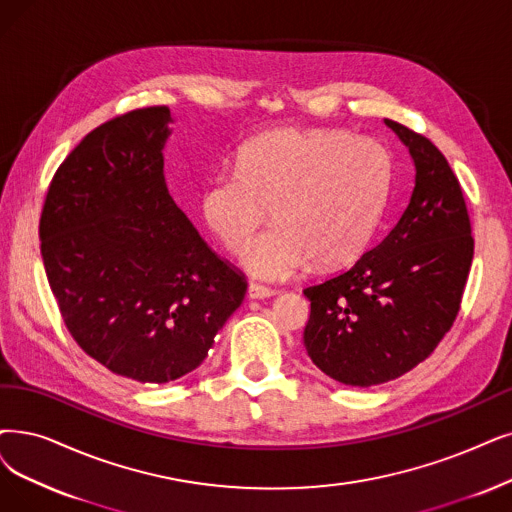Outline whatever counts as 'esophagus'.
Listing matches in <instances>:
<instances>
[{
	"instance_id": "obj_1",
	"label": "esophagus",
	"mask_w": 512,
	"mask_h": 512,
	"mask_svg": "<svg viewBox=\"0 0 512 512\" xmlns=\"http://www.w3.org/2000/svg\"><path fill=\"white\" fill-rule=\"evenodd\" d=\"M275 294H277L275 290H271V288H264V285H260V283H250V285H248V298H250V300L271 298V296H275Z\"/></svg>"
}]
</instances>
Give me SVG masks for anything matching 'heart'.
<instances>
[{
  "instance_id": "obj_1",
  "label": "heart",
  "mask_w": 512,
  "mask_h": 512,
  "mask_svg": "<svg viewBox=\"0 0 512 512\" xmlns=\"http://www.w3.org/2000/svg\"><path fill=\"white\" fill-rule=\"evenodd\" d=\"M391 157L372 138L321 128H281L250 140L237 170L218 172L199 191V216L231 252L260 224H279L243 252L262 279H288L315 260L332 269L370 243L391 189Z\"/></svg>"
}]
</instances>
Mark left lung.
<instances>
[{
    "mask_svg": "<svg viewBox=\"0 0 512 512\" xmlns=\"http://www.w3.org/2000/svg\"><path fill=\"white\" fill-rule=\"evenodd\" d=\"M410 151L414 191L395 227L351 269L304 290V346L323 374L374 386L414 370L452 327L475 241L460 182L422 134L384 119Z\"/></svg>",
    "mask_w": 512,
    "mask_h": 512,
    "instance_id": "left-lung-1",
    "label": "left lung"
}]
</instances>
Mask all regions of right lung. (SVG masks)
<instances>
[{
  "instance_id": "right-lung-1",
  "label": "right lung",
  "mask_w": 512,
  "mask_h": 512,
  "mask_svg": "<svg viewBox=\"0 0 512 512\" xmlns=\"http://www.w3.org/2000/svg\"><path fill=\"white\" fill-rule=\"evenodd\" d=\"M168 107L92 130L46 195L39 241L71 336L117 376L166 384L206 359L245 285L170 197Z\"/></svg>"
}]
</instances>
